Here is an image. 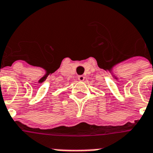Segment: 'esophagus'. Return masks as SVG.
Segmentation results:
<instances>
[{
    "instance_id": "1",
    "label": "esophagus",
    "mask_w": 153,
    "mask_h": 153,
    "mask_svg": "<svg viewBox=\"0 0 153 153\" xmlns=\"http://www.w3.org/2000/svg\"><path fill=\"white\" fill-rule=\"evenodd\" d=\"M85 76L83 75H80V76H78V80H80V81H83V80H85Z\"/></svg>"
}]
</instances>
